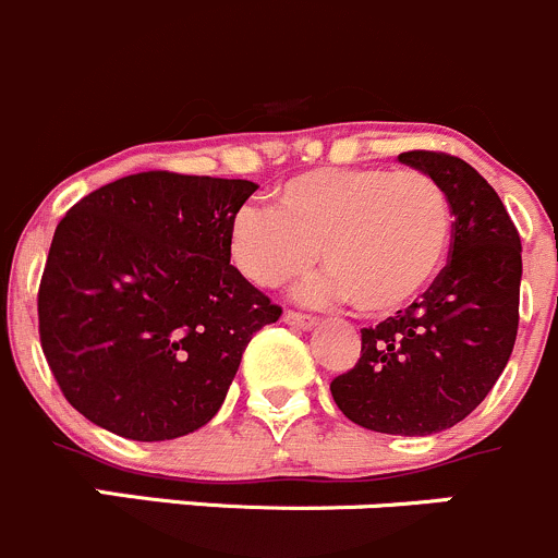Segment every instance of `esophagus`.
Here are the masks:
<instances>
[{
    "instance_id": "esophagus-1",
    "label": "esophagus",
    "mask_w": 558,
    "mask_h": 558,
    "mask_svg": "<svg viewBox=\"0 0 558 558\" xmlns=\"http://www.w3.org/2000/svg\"><path fill=\"white\" fill-rule=\"evenodd\" d=\"M283 320H286V324H289V326H294V329H311V326H315L313 315L296 313V311H286V313H283Z\"/></svg>"
}]
</instances>
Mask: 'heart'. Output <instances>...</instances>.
Here are the masks:
<instances>
[{
	"instance_id": "b5f03b06",
	"label": "heart",
	"mask_w": 558,
	"mask_h": 558,
	"mask_svg": "<svg viewBox=\"0 0 558 558\" xmlns=\"http://www.w3.org/2000/svg\"><path fill=\"white\" fill-rule=\"evenodd\" d=\"M451 202L432 174L388 167H320L286 180L275 207L245 205L229 227V251L251 283L275 289L329 269L305 294L351 296L364 315H384L424 294L451 245Z\"/></svg>"
}]
</instances>
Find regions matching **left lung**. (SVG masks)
Segmentation results:
<instances>
[{
	"mask_svg": "<svg viewBox=\"0 0 558 558\" xmlns=\"http://www.w3.org/2000/svg\"><path fill=\"white\" fill-rule=\"evenodd\" d=\"M399 161L446 189L448 264L421 302L362 329V356L331 380V397L364 429L424 437L464 421L513 353L521 238L497 191L466 161L437 150H408Z\"/></svg>",
	"mask_w": 558,
	"mask_h": 558,
	"instance_id": "left-lung-1",
	"label": "left lung"
}]
</instances>
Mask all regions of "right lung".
<instances>
[{"label":"right lung","instance_id":"right-lung-1","mask_svg":"<svg viewBox=\"0 0 558 558\" xmlns=\"http://www.w3.org/2000/svg\"><path fill=\"white\" fill-rule=\"evenodd\" d=\"M251 180L137 172L59 221L39 280V342L66 402L140 442L205 426L245 345L280 307L229 264Z\"/></svg>","mask_w":558,"mask_h":558}]
</instances>
